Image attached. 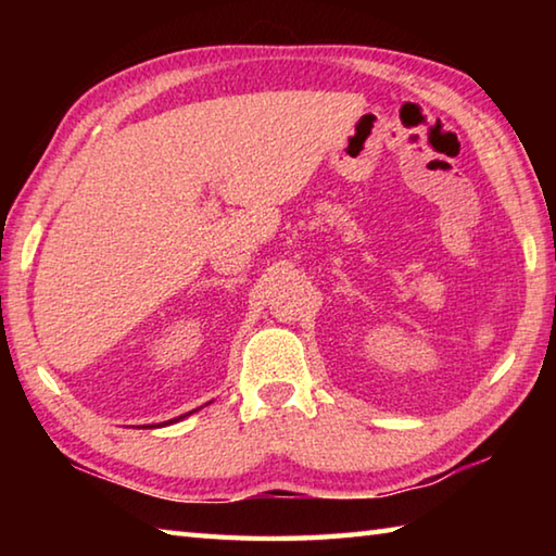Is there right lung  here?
Returning <instances> with one entry per match:
<instances>
[{
  "mask_svg": "<svg viewBox=\"0 0 556 556\" xmlns=\"http://www.w3.org/2000/svg\"><path fill=\"white\" fill-rule=\"evenodd\" d=\"M184 417H186V414H184ZM174 421H176V419H174Z\"/></svg>",
  "mask_w": 556,
  "mask_h": 556,
  "instance_id": "right-lung-1",
  "label": "right lung"
}]
</instances>
